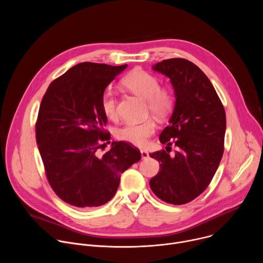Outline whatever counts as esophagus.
Wrapping results in <instances>:
<instances>
[{
    "instance_id": "1",
    "label": "esophagus",
    "mask_w": 263,
    "mask_h": 263,
    "mask_svg": "<svg viewBox=\"0 0 263 263\" xmlns=\"http://www.w3.org/2000/svg\"><path fill=\"white\" fill-rule=\"evenodd\" d=\"M140 154H141L142 159H146L148 157V153L146 151H144V149H140Z\"/></svg>"
}]
</instances>
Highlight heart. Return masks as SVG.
Instances as JSON below:
<instances>
[{
  "label": "heart",
  "instance_id": "heart-1",
  "mask_svg": "<svg viewBox=\"0 0 263 263\" xmlns=\"http://www.w3.org/2000/svg\"><path fill=\"white\" fill-rule=\"evenodd\" d=\"M124 85L146 100L147 108L158 117L166 116L174 105V93L171 89L160 87L159 79L153 73L135 68L123 80ZM101 109L106 118L115 120L118 117L117 97L114 89L107 88L101 98ZM156 131L153 119H146L140 123H128L116 131L119 139L128 143L142 146L148 137Z\"/></svg>",
  "mask_w": 263,
  "mask_h": 263
}]
</instances>
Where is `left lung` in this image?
I'll list each match as a JSON object with an SVG mask.
<instances>
[{"label": "left lung", "mask_w": 263, "mask_h": 263, "mask_svg": "<svg viewBox=\"0 0 263 263\" xmlns=\"http://www.w3.org/2000/svg\"><path fill=\"white\" fill-rule=\"evenodd\" d=\"M153 69L170 78L176 103L161 143L177 149L149 154L160 172L149 180L152 192L163 202L183 205L199 197L211 182L223 153L226 114L206 74L183 58L166 59ZM170 147V146H166Z\"/></svg>", "instance_id": "left-lung-1"}]
</instances>
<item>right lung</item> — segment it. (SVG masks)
<instances>
[{
	"label": "right lung",
	"instance_id": "1",
	"mask_svg": "<svg viewBox=\"0 0 263 263\" xmlns=\"http://www.w3.org/2000/svg\"><path fill=\"white\" fill-rule=\"evenodd\" d=\"M126 67L79 63L55 79L42 100L36 142L52 190L71 206L106 204L116 195L121 175L141 158L139 149L125 141L112 142L98 156L99 141L107 139L101 98Z\"/></svg>",
	"mask_w": 263,
	"mask_h": 263
}]
</instances>
